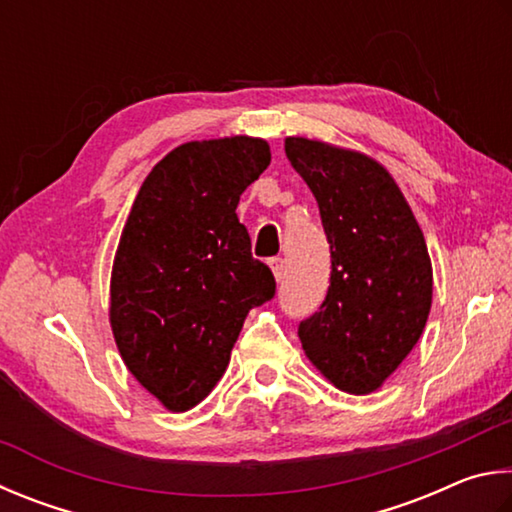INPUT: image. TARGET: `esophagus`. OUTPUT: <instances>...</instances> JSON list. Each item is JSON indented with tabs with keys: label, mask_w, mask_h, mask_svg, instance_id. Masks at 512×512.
Masks as SVG:
<instances>
[{
	"label": "esophagus",
	"mask_w": 512,
	"mask_h": 512,
	"mask_svg": "<svg viewBox=\"0 0 512 512\" xmlns=\"http://www.w3.org/2000/svg\"><path fill=\"white\" fill-rule=\"evenodd\" d=\"M270 267H272L276 281H283L285 279V263H283V258H279V256L270 258Z\"/></svg>",
	"instance_id": "obj_1"
}]
</instances>
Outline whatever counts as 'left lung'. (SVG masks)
I'll return each instance as SVG.
<instances>
[{"instance_id": "8db88e82", "label": "left lung", "mask_w": 512, "mask_h": 512, "mask_svg": "<svg viewBox=\"0 0 512 512\" xmlns=\"http://www.w3.org/2000/svg\"><path fill=\"white\" fill-rule=\"evenodd\" d=\"M285 155L310 186L330 242L333 272L319 312L299 324L308 360L366 396L398 369L432 308V261L405 195L378 161L303 137Z\"/></svg>"}]
</instances>
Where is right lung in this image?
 I'll return each instance as SVG.
<instances>
[{
	"label": "right lung",
	"instance_id": "add662e5",
	"mask_svg": "<svg viewBox=\"0 0 512 512\" xmlns=\"http://www.w3.org/2000/svg\"><path fill=\"white\" fill-rule=\"evenodd\" d=\"M267 141H188L134 197L110 283V324L128 371L170 411L193 409L227 371L251 308L276 292L236 215L270 166Z\"/></svg>",
	"mask_w": 512,
	"mask_h": 512
}]
</instances>
